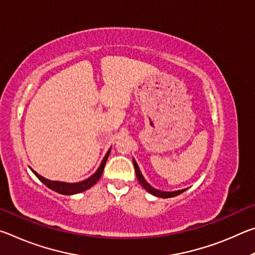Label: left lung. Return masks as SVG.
<instances>
[{
  "mask_svg": "<svg viewBox=\"0 0 255 255\" xmlns=\"http://www.w3.org/2000/svg\"><path fill=\"white\" fill-rule=\"evenodd\" d=\"M132 162H133V166H135V172H136V176H137L138 181H139V183L143 185V187L146 190H147L149 193H152V195L159 197V198H171V197L178 196V195H180V193H182L183 191H185V189H183V190H179V191H174V192H164V191H159V190L154 189L153 187H150V185L145 181L144 176L141 175L140 171H139V167H138L135 159H132Z\"/></svg>",
  "mask_w": 255,
  "mask_h": 255,
  "instance_id": "obj_1",
  "label": "left lung"
}]
</instances>
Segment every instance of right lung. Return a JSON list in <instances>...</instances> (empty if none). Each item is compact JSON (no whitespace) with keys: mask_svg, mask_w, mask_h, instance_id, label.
Instances as JSON below:
<instances>
[{"mask_svg":"<svg viewBox=\"0 0 255 255\" xmlns=\"http://www.w3.org/2000/svg\"><path fill=\"white\" fill-rule=\"evenodd\" d=\"M109 154H110V149L108 150V153L106 154L105 158H103V161L101 162L100 166H99V169L96 173L90 176L89 179L81 181V182H77V183H66V182H59V181H50V180L45 179L44 176L39 175L33 170L32 172L34 173V175H36L37 178L46 185V187L54 190V191L62 193V195H74V193H80L82 191H85V190H88L89 188H91L93 184L97 183V181L101 178L102 172H103V169H105L106 162L108 159V156H109Z\"/></svg>","mask_w":255,"mask_h":255,"instance_id":"right-lung-1","label":"right lung"}]
</instances>
